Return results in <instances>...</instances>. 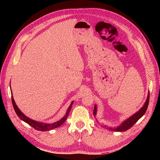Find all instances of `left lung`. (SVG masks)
Returning <instances> with one entry per match:
<instances>
[{
	"label": "left lung",
	"instance_id": "left-lung-1",
	"mask_svg": "<svg viewBox=\"0 0 160 160\" xmlns=\"http://www.w3.org/2000/svg\"><path fill=\"white\" fill-rule=\"evenodd\" d=\"M149 98H150V93H149V92H148L147 99L146 100V102H145L144 106H142L137 113H136L135 114L133 115L132 116H131L130 118H128L127 120L124 121L119 126V127H117V128H109V129L112 130V131H115V132H124L126 130L130 129L132 127V126L134 124H135L141 118V117L145 113V112H146V111L147 110L148 106ZM96 113H97V106H95L94 110H93V115H94V116L96 115Z\"/></svg>",
	"mask_w": 160,
	"mask_h": 160
}]
</instances>
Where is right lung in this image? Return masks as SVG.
Instances as JSON below:
<instances>
[{
    "instance_id": "obj_1",
    "label": "right lung",
    "mask_w": 160,
    "mask_h": 160,
    "mask_svg": "<svg viewBox=\"0 0 160 160\" xmlns=\"http://www.w3.org/2000/svg\"><path fill=\"white\" fill-rule=\"evenodd\" d=\"M12 104H13V108H14V110H15L16 114L18 115V116L19 117V118L21 120H22L23 121H24L25 122H27V124H28L30 126H31V127H33L34 129H36L37 130H39V131H48V130H52L54 128H56L57 127H59L60 126H61L66 121L67 117H68L69 113L71 111L72 105L74 102H71L70 106L68 108V110H67V112L65 115L63 117L62 119H61L60 121H57V122H56L53 124H46V123H43V122H39L35 121H33L32 119H30L27 116H25L20 111V110L18 108V107L17 106V105L15 104L14 99L12 97Z\"/></svg>"
}]
</instances>
